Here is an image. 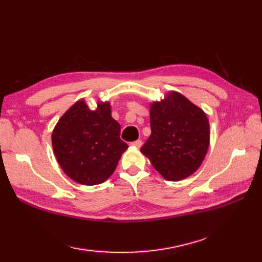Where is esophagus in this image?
Returning <instances> with one entry per match:
<instances>
[{
  "instance_id": "1",
  "label": "esophagus",
  "mask_w": 262,
  "mask_h": 262,
  "mask_svg": "<svg viewBox=\"0 0 262 262\" xmlns=\"http://www.w3.org/2000/svg\"><path fill=\"white\" fill-rule=\"evenodd\" d=\"M131 145H132V146H134V147H137V148H140V147L142 146V141H141V140L134 141V142H132Z\"/></svg>"
}]
</instances>
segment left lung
Wrapping results in <instances>:
<instances>
[{"mask_svg":"<svg viewBox=\"0 0 262 262\" xmlns=\"http://www.w3.org/2000/svg\"><path fill=\"white\" fill-rule=\"evenodd\" d=\"M150 136L141 153L169 181L185 179L200 167L210 144L209 119L184 95L169 91L149 102Z\"/></svg>","mask_w":262,"mask_h":262,"instance_id":"obj_1","label":"left lung"}]
</instances>
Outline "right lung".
Here are the masks:
<instances>
[{
	"label": "right lung",
	"mask_w": 262,
	"mask_h": 262,
	"mask_svg": "<svg viewBox=\"0 0 262 262\" xmlns=\"http://www.w3.org/2000/svg\"><path fill=\"white\" fill-rule=\"evenodd\" d=\"M51 142L62 170L85 186L106 181L128 148L120 140V124L112 117V105L100 99L95 110L84 98L71 106L53 128Z\"/></svg>",
	"instance_id": "obj_1"
}]
</instances>
